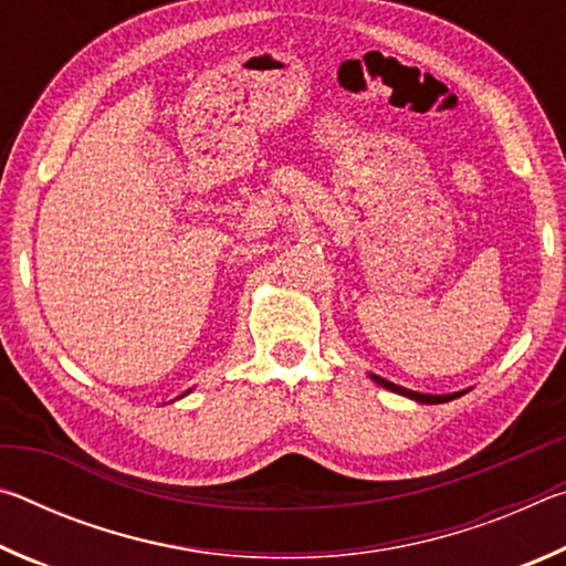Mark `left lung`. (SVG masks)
I'll return each mask as SVG.
<instances>
[{
  "instance_id": "left-lung-1",
  "label": "left lung",
  "mask_w": 566,
  "mask_h": 566,
  "mask_svg": "<svg viewBox=\"0 0 566 566\" xmlns=\"http://www.w3.org/2000/svg\"><path fill=\"white\" fill-rule=\"evenodd\" d=\"M369 379H375L379 387L395 391V395H401V397H409V399L419 401V405H444V401H452V399H457V397L467 395V389L452 391V395H421V391H411V389H407V387H399V385H395V381H389V379H385V377L369 375Z\"/></svg>"
}]
</instances>
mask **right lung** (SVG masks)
Listing matches in <instances>:
<instances>
[{"mask_svg": "<svg viewBox=\"0 0 566 566\" xmlns=\"http://www.w3.org/2000/svg\"><path fill=\"white\" fill-rule=\"evenodd\" d=\"M189 391H191V389H187V391H185V395H189ZM185 395H181V397H185Z\"/></svg>", "mask_w": 566, "mask_h": 566, "instance_id": "obj_1", "label": "right lung"}]
</instances>
